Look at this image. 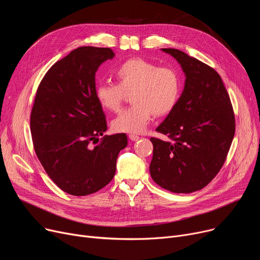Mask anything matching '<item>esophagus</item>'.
Returning <instances> with one entry per match:
<instances>
[{
    "label": "esophagus",
    "instance_id": "esophagus-1",
    "mask_svg": "<svg viewBox=\"0 0 260 260\" xmlns=\"http://www.w3.org/2000/svg\"><path fill=\"white\" fill-rule=\"evenodd\" d=\"M128 137H129V139H131L132 141H137V140H139V139H140L139 136H137V135H134V134H131V135L128 136Z\"/></svg>",
    "mask_w": 260,
    "mask_h": 260
}]
</instances>
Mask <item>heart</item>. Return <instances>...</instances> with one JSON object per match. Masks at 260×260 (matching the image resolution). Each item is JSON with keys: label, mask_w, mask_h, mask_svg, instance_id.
Instances as JSON below:
<instances>
[{"label": "heart", "mask_w": 260, "mask_h": 260, "mask_svg": "<svg viewBox=\"0 0 260 260\" xmlns=\"http://www.w3.org/2000/svg\"><path fill=\"white\" fill-rule=\"evenodd\" d=\"M114 74L118 84L99 83L94 94L102 107L118 112L124 91L133 90L134 104L113 121L117 132L143 133L155 115L170 114L180 98L182 81L174 68L159 67L153 62L135 58L121 63Z\"/></svg>", "instance_id": "1"}]
</instances>
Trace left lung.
<instances>
[{
	"label": "left lung",
	"instance_id": "1",
	"mask_svg": "<svg viewBox=\"0 0 260 260\" xmlns=\"http://www.w3.org/2000/svg\"><path fill=\"white\" fill-rule=\"evenodd\" d=\"M185 76L175 108L157 132L173 140L151 138L149 173L173 193H193L208 185L222 168L235 134V117L221 77L209 65L175 48H162Z\"/></svg>",
	"mask_w": 260,
	"mask_h": 260
}]
</instances>
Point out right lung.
Listing matches in <instances>:
<instances>
[{
  "label": "right lung",
  "instance_id": "1",
  "mask_svg": "<svg viewBox=\"0 0 260 260\" xmlns=\"http://www.w3.org/2000/svg\"><path fill=\"white\" fill-rule=\"evenodd\" d=\"M115 53L83 46L54 63L41 81L30 116L36 154L51 180L74 196L98 192L112 181L125 134L105 135L102 106L94 94L95 73Z\"/></svg>",
  "mask_w": 260,
  "mask_h": 260
}]
</instances>
